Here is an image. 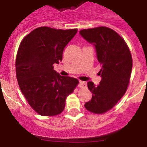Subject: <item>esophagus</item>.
Segmentation results:
<instances>
[{
  "label": "esophagus",
  "instance_id": "esophagus-1",
  "mask_svg": "<svg viewBox=\"0 0 147 147\" xmlns=\"http://www.w3.org/2000/svg\"><path fill=\"white\" fill-rule=\"evenodd\" d=\"M87 86V83L83 81H80L79 82V87L80 88H86Z\"/></svg>",
  "mask_w": 147,
  "mask_h": 147
}]
</instances>
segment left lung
Wrapping results in <instances>:
<instances>
[{
  "label": "left lung",
  "mask_w": 147,
  "mask_h": 147,
  "mask_svg": "<svg viewBox=\"0 0 147 147\" xmlns=\"http://www.w3.org/2000/svg\"><path fill=\"white\" fill-rule=\"evenodd\" d=\"M80 34L94 45L102 77L98 85L88 82L93 94L85 107L93 113H104L112 109L127 91L132 67L131 53L124 39L107 27L83 29Z\"/></svg>",
  "instance_id": "1"
}]
</instances>
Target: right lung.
<instances>
[{
	"instance_id": "right-lung-1",
	"label": "right lung",
	"mask_w": 147,
	"mask_h": 147,
	"mask_svg": "<svg viewBox=\"0 0 147 147\" xmlns=\"http://www.w3.org/2000/svg\"><path fill=\"white\" fill-rule=\"evenodd\" d=\"M76 32L39 27L20 42L15 63L17 80L27 102L40 115L61 113L66 98L79 83L75 78L60 76L53 66L62 61L65 47Z\"/></svg>"
}]
</instances>
